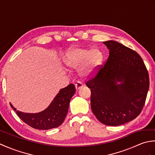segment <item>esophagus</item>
<instances>
[{
	"mask_svg": "<svg viewBox=\"0 0 155 155\" xmlns=\"http://www.w3.org/2000/svg\"><path fill=\"white\" fill-rule=\"evenodd\" d=\"M83 87V83H81V82H80V81H77V83H75V87L77 90L80 89V88Z\"/></svg>",
	"mask_w": 155,
	"mask_h": 155,
	"instance_id": "34e87169",
	"label": "esophagus"
}]
</instances>
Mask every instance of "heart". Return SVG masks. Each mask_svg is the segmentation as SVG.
I'll return each instance as SVG.
<instances>
[{"mask_svg":"<svg viewBox=\"0 0 155 155\" xmlns=\"http://www.w3.org/2000/svg\"><path fill=\"white\" fill-rule=\"evenodd\" d=\"M103 58V54L97 49L76 48L67 56L66 64L71 68H77L85 64L84 72L91 74L101 65Z\"/></svg>","mask_w":155,"mask_h":155,"instance_id":"1","label":"heart"}]
</instances>
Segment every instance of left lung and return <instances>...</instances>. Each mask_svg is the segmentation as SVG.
<instances>
[{
  "label": "left lung",
  "mask_w": 155,
  "mask_h": 155,
  "mask_svg": "<svg viewBox=\"0 0 155 155\" xmlns=\"http://www.w3.org/2000/svg\"><path fill=\"white\" fill-rule=\"evenodd\" d=\"M103 43L109 56L86 85L91 88V109L97 119L108 126H118L142 111L149 88V72L136 51L117 41Z\"/></svg>",
  "instance_id": "left-lung-1"
}]
</instances>
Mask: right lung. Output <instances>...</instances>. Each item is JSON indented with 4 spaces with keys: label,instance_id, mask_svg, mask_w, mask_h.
I'll return each instance as SVG.
<instances>
[{
    "label": "right lung",
    "instance_id": "obj_1",
    "mask_svg": "<svg viewBox=\"0 0 155 155\" xmlns=\"http://www.w3.org/2000/svg\"><path fill=\"white\" fill-rule=\"evenodd\" d=\"M75 91L74 85L72 83L68 84L59 91L47 109L38 113H24L16 110L11 104V106L18 117L30 127L36 129H51L59 127L63 123L68 113L69 103Z\"/></svg>",
    "mask_w": 155,
    "mask_h": 155
}]
</instances>
